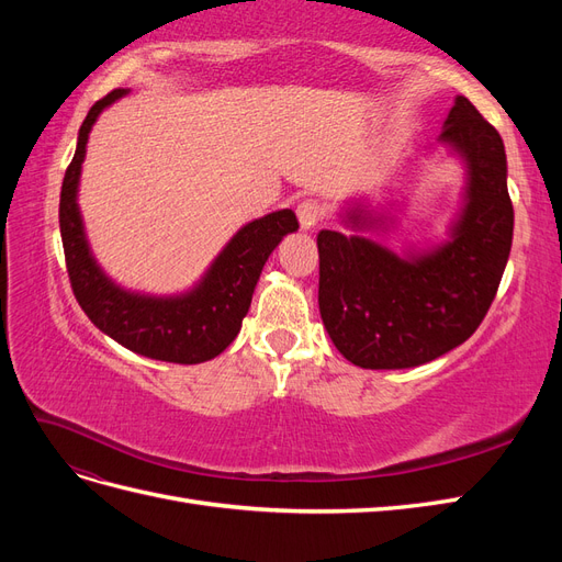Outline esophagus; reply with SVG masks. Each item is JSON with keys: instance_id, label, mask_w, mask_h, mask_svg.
<instances>
[{"instance_id": "obj_1", "label": "esophagus", "mask_w": 562, "mask_h": 562, "mask_svg": "<svg viewBox=\"0 0 562 562\" xmlns=\"http://www.w3.org/2000/svg\"><path fill=\"white\" fill-rule=\"evenodd\" d=\"M297 220H300V227L304 229V232H310V229H314L321 220H323V206L318 201H314V199H307V201H302L300 206H297Z\"/></svg>"}]
</instances>
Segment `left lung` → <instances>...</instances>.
I'll use <instances>...</instances> for the list:
<instances>
[{
  "label": "left lung",
  "mask_w": 562,
  "mask_h": 562,
  "mask_svg": "<svg viewBox=\"0 0 562 562\" xmlns=\"http://www.w3.org/2000/svg\"><path fill=\"white\" fill-rule=\"evenodd\" d=\"M438 145L464 168L459 209L438 244L386 248L370 234L396 223L401 203L349 201L339 223L318 232V310L333 345L368 370L429 363L459 347L485 318L514 239L499 133L464 95L454 98ZM429 147L427 155H431Z\"/></svg>",
  "instance_id": "left-lung-1"
}]
</instances>
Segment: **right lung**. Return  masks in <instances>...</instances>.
<instances>
[{
  "instance_id": "obj_1",
  "label": "right lung",
  "mask_w": 562,
  "mask_h": 562,
  "mask_svg": "<svg viewBox=\"0 0 562 562\" xmlns=\"http://www.w3.org/2000/svg\"><path fill=\"white\" fill-rule=\"evenodd\" d=\"M124 95L128 89H114L89 110L77 135L72 164L63 178L60 236L67 274L83 314L114 342L166 363L211 361L239 335L262 267L283 236L297 232V217L291 209H283L244 225L215 255L203 277L182 293L149 295L119 285L95 260L77 196L91 128Z\"/></svg>"
}]
</instances>
